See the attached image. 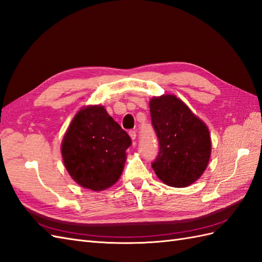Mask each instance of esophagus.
<instances>
[{"mask_svg": "<svg viewBox=\"0 0 262 262\" xmlns=\"http://www.w3.org/2000/svg\"><path fill=\"white\" fill-rule=\"evenodd\" d=\"M129 136H130V138L133 140V141H135V140L137 139V133H136L135 130L129 131Z\"/></svg>", "mask_w": 262, "mask_h": 262, "instance_id": "34e87169", "label": "esophagus"}]
</instances>
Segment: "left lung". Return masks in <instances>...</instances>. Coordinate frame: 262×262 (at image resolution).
I'll return each mask as SVG.
<instances>
[{
	"instance_id": "1",
	"label": "left lung",
	"mask_w": 262,
	"mask_h": 262,
	"mask_svg": "<svg viewBox=\"0 0 262 262\" xmlns=\"http://www.w3.org/2000/svg\"><path fill=\"white\" fill-rule=\"evenodd\" d=\"M149 105L159 140V155L152 168L163 183L186 188L208 167L211 156L208 126L173 94L152 98Z\"/></svg>"
}]
</instances>
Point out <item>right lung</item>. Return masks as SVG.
<instances>
[{"label":"right lung","instance_id":"right-lung-1","mask_svg":"<svg viewBox=\"0 0 262 262\" xmlns=\"http://www.w3.org/2000/svg\"><path fill=\"white\" fill-rule=\"evenodd\" d=\"M129 135L107 114L104 106L88 105L75 114L62 140L63 163L81 187L102 191L122 174Z\"/></svg>","mask_w":262,"mask_h":262}]
</instances>
